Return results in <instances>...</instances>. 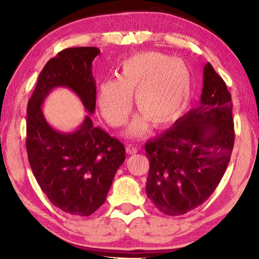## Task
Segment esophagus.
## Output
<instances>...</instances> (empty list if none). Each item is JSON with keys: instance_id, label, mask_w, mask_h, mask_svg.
<instances>
[{"instance_id": "1", "label": "esophagus", "mask_w": 259, "mask_h": 259, "mask_svg": "<svg viewBox=\"0 0 259 259\" xmlns=\"http://www.w3.org/2000/svg\"><path fill=\"white\" fill-rule=\"evenodd\" d=\"M125 150H126V153H129V155H135V153L138 152V148L135 147V146L128 145L125 148Z\"/></svg>"}]
</instances>
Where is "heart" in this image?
Returning a JSON list of instances; mask_svg holds the SVG:
<instances>
[{
    "label": "heart",
    "instance_id": "b5f03b06",
    "mask_svg": "<svg viewBox=\"0 0 259 259\" xmlns=\"http://www.w3.org/2000/svg\"><path fill=\"white\" fill-rule=\"evenodd\" d=\"M192 93V75L181 59L160 52L137 53L120 65L119 78L102 81L97 103L112 126L125 123L136 95L137 115L125 131L129 138L146 133L148 124L166 126L177 121L188 108Z\"/></svg>",
    "mask_w": 259,
    "mask_h": 259
}]
</instances>
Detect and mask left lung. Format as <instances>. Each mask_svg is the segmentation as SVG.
<instances>
[{
    "label": "left lung",
    "instance_id": "1",
    "mask_svg": "<svg viewBox=\"0 0 259 259\" xmlns=\"http://www.w3.org/2000/svg\"><path fill=\"white\" fill-rule=\"evenodd\" d=\"M232 111L227 85L208 62L199 106L145 146L149 159L146 192L159 210L184 214L216 189L234 148Z\"/></svg>",
    "mask_w": 259,
    "mask_h": 259
}]
</instances>
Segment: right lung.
<instances>
[{
  "label": "right lung",
  "instance_id": "right-lung-1",
  "mask_svg": "<svg viewBox=\"0 0 259 259\" xmlns=\"http://www.w3.org/2000/svg\"><path fill=\"white\" fill-rule=\"evenodd\" d=\"M95 47L69 48L49 61L27 102L26 151L33 175L54 206L75 216H90L106 201L124 146L92 122L87 115L73 132L54 130L41 112L46 97L57 87L72 90L90 114L95 113L97 88L92 61Z\"/></svg>",
  "mask_w": 259,
  "mask_h": 259
}]
</instances>
